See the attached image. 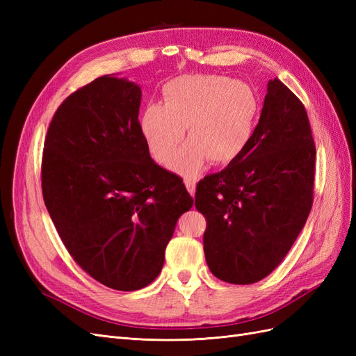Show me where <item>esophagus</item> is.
Instances as JSON below:
<instances>
[{
  "instance_id": "1",
  "label": "esophagus",
  "mask_w": 356,
  "mask_h": 356,
  "mask_svg": "<svg viewBox=\"0 0 356 356\" xmlns=\"http://www.w3.org/2000/svg\"><path fill=\"white\" fill-rule=\"evenodd\" d=\"M184 184H186V187H187V190H188V193L191 196H195V193H196V182L193 181V179H186L184 181Z\"/></svg>"
}]
</instances>
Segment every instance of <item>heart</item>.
Masks as SVG:
<instances>
[{
	"instance_id": "heart-1",
	"label": "heart",
	"mask_w": 356,
	"mask_h": 356,
	"mask_svg": "<svg viewBox=\"0 0 356 356\" xmlns=\"http://www.w3.org/2000/svg\"><path fill=\"white\" fill-rule=\"evenodd\" d=\"M260 102L250 84L222 75H182L161 90V105L149 104L139 115V132L159 165H168L186 134L172 169L195 177L209 160L233 163L251 143Z\"/></svg>"
}]
</instances>
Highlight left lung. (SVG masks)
<instances>
[{
	"mask_svg": "<svg viewBox=\"0 0 356 356\" xmlns=\"http://www.w3.org/2000/svg\"><path fill=\"white\" fill-rule=\"evenodd\" d=\"M315 157L305 105L281 80H270L245 152L196 187V209L207 220L204 258L215 277L248 285L281 264L314 203Z\"/></svg>",
	"mask_w": 356,
	"mask_h": 356,
	"instance_id": "left-lung-1",
	"label": "left lung"
}]
</instances>
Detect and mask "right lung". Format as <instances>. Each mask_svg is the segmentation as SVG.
<instances>
[{"label":"right lung","instance_id":"add662e5","mask_svg":"<svg viewBox=\"0 0 356 356\" xmlns=\"http://www.w3.org/2000/svg\"><path fill=\"white\" fill-rule=\"evenodd\" d=\"M141 89L104 75L63 101L41 160L42 199L67 251L102 285L152 284L181 213L182 179L156 165L139 132Z\"/></svg>","mask_w":356,"mask_h":356}]
</instances>
